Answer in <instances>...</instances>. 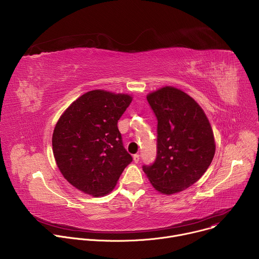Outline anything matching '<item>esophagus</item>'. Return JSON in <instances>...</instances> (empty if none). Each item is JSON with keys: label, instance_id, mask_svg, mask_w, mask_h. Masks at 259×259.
<instances>
[{"label": "esophagus", "instance_id": "esophagus-1", "mask_svg": "<svg viewBox=\"0 0 259 259\" xmlns=\"http://www.w3.org/2000/svg\"><path fill=\"white\" fill-rule=\"evenodd\" d=\"M139 160H140V156H139V155H137V154H136V155H134V156H133V161H134L135 163H138V162H139Z\"/></svg>", "mask_w": 259, "mask_h": 259}]
</instances>
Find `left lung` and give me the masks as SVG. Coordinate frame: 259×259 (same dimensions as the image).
I'll list each match as a JSON object with an SVG mask.
<instances>
[{"label":"left lung","mask_w":259,"mask_h":259,"mask_svg":"<svg viewBox=\"0 0 259 259\" xmlns=\"http://www.w3.org/2000/svg\"><path fill=\"white\" fill-rule=\"evenodd\" d=\"M158 120L157 158L142 169L153 187L172 195L198 181L215 154L211 125L187 93L166 86L146 96Z\"/></svg>","instance_id":"obj_1"}]
</instances>
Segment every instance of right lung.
Wrapping results in <instances>:
<instances>
[{"instance_id":"add662e5","label":"right lung","mask_w":259,"mask_h":259,"mask_svg":"<svg viewBox=\"0 0 259 259\" xmlns=\"http://www.w3.org/2000/svg\"><path fill=\"white\" fill-rule=\"evenodd\" d=\"M131 101L128 94L93 90L73 101L59 118L52 136L53 155L63 177L81 192L107 195L132 162L118 129Z\"/></svg>"}]
</instances>
